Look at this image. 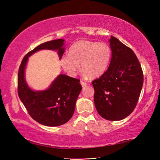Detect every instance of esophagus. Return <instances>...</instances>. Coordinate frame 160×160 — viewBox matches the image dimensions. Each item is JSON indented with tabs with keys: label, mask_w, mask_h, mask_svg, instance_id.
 Returning <instances> with one entry per match:
<instances>
[{
	"label": "esophagus",
	"mask_w": 160,
	"mask_h": 160,
	"mask_svg": "<svg viewBox=\"0 0 160 160\" xmlns=\"http://www.w3.org/2000/svg\"><path fill=\"white\" fill-rule=\"evenodd\" d=\"M81 85H82V87H85V86H87V85H88V83H86V82H84V81H81Z\"/></svg>",
	"instance_id": "34e87169"
}]
</instances>
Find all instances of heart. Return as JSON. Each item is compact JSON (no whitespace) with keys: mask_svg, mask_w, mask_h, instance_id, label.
<instances>
[{"mask_svg":"<svg viewBox=\"0 0 160 160\" xmlns=\"http://www.w3.org/2000/svg\"><path fill=\"white\" fill-rule=\"evenodd\" d=\"M111 58V49L105 42L81 40L72 45L69 55L60 59L62 68L71 77L77 75L81 69L89 77L95 78L103 75L108 68Z\"/></svg>","mask_w":160,"mask_h":160,"instance_id":"b5f03b06","label":"heart"}]
</instances>
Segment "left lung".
Listing matches in <instances>:
<instances>
[{"mask_svg": "<svg viewBox=\"0 0 160 160\" xmlns=\"http://www.w3.org/2000/svg\"><path fill=\"white\" fill-rule=\"evenodd\" d=\"M112 54L108 70L92 81L94 103L103 118L119 121L136 107L143 83L141 65L134 52L114 37H111Z\"/></svg>", "mask_w": 160, "mask_h": 160, "instance_id": "obj_1", "label": "left lung"}]
</instances>
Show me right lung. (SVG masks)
<instances>
[{
  "instance_id": "1",
  "label": "right lung",
  "mask_w": 160,
  "mask_h": 160,
  "mask_svg": "<svg viewBox=\"0 0 160 160\" xmlns=\"http://www.w3.org/2000/svg\"><path fill=\"white\" fill-rule=\"evenodd\" d=\"M63 42V39H57L37 46L24 57L18 72L19 98L34 120L50 127L61 125L72 118L76 101L82 89L80 80L61 74L48 89L34 91L26 83L25 69L28 57L39 50H57L61 59L65 52Z\"/></svg>"
}]
</instances>
